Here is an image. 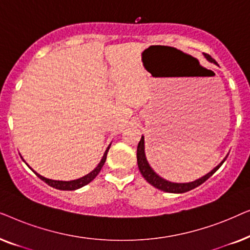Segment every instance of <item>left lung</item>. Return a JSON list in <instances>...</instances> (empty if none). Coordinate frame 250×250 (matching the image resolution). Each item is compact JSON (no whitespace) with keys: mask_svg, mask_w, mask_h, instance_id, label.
Returning <instances> with one entry per match:
<instances>
[{"mask_svg":"<svg viewBox=\"0 0 250 250\" xmlns=\"http://www.w3.org/2000/svg\"><path fill=\"white\" fill-rule=\"evenodd\" d=\"M204 57L209 61V62L217 64L216 61H215L213 58H211L209 54L204 53ZM229 155H227L228 157ZM227 157L222 160V162L218 164V165L210 170L209 173H207L206 175L201 176L200 179H198L196 181H192V182L189 183H175V182H170V181H167L165 179H163L162 176H159L155 170L152 169V167L149 165L148 160H146V151H145V136H141V140H140L139 145H138V150H136V158H138V166L140 172H141L142 176L146 180V182L151 184L152 187L157 188L158 190H162L164 192H169V193H184L187 191H190L194 189V188L199 187L200 184H203L205 181H207L209 177L213 175V174L216 172V170L220 168L222 166V164L225 162Z\"/></svg>","mask_w":250,"mask_h":250,"instance_id":"8db88e82","label":"left lung"}]
</instances>
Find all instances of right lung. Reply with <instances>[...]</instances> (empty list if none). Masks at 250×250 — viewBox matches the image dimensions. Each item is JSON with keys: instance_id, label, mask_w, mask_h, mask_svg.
<instances>
[{"instance_id": "add662e5", "label": "right lung", "mask_w": 250, "mask_h": 250, "mask_svg": "<svg viewBox=\"0 0 250 250\" xmlns=\"http://www.w3.org/2000/svg\"><path fill=\"white\" fill-rule=\"evenodd\" d=\"M110 146H111V143L108 146V148H107V150H105V151H104V156H102V159L100 160V163L98 164V166L95 167V168H94L93 170H92V172H90L88 174H86V175L82 176V177H80V179H76V180H71V181H59V180L47 179V177H44V176L41 175V174L35 172V170H34V169L32 168V167H29V165H28V167H29L30 169L33 170L34 173L36 174L37 176L40 177L41 180L44 181V182H45L46 184H49L50 187L56 188V189H58V190H69V191H71V190H77V189H80V188L86 186V184L92 182V181H93V180L95 179V177H97L98 174L100 173L102 166L104 165L105 159H107V153H108L109 148H110ZM21 158H22V157H21ZM22 160H23V159H22ZM23 162H25V160H23Z\"/></svg>"}]
</instances>
